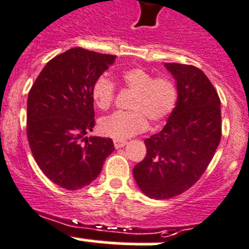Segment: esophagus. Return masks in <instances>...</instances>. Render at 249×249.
I'll return each mask as SVG.
<instances>
[{
  "label": "esophagus",
  "instance_id": "34e87169",
  "mask_svg": "<svg viewBox=\"0 0 249 249\" xmlns=\"http://www.w3.org/2000/svg\"><path fill=\"white\" fill-rule=\"evenodd\" d=\"M113 144H115V148H116V149H118V148H122V147H124V145L127 144V142H126V141L115 140V141H113Z\"/></svg>",
  "mask_w": 249,
  "mask_h": 249
}]
</instances>
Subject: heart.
<instances>
[{
	"instance_id": "heart-1",
	"label": "heart",
	"mask_w": 249,
	"mask_h": 249,
	"mask_svg": "<svg viewBox=\"0 0 249 249\" xmlns=\"http://www.w3.org/2000/svg\"><path fill=\"white\" fill-rule=\"evenodd\" d=\"M123 85L134 91L129 112H116L104 117L99 129L104 136L115 140H127L144 131L147 120L157 123L170 115L178 99L175 83L168 76L153 77L143 68H129L121 74ZM115 84L101 75L92 84L91 95L100 109H108L115 99Z\"/></svg>"
}]
</instances>
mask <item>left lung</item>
Returning a JSON list of instances; mask_svg holds the SVG:
<instances>
[{
  "instance_id": "8db88e82",
  "label": "left lung",
  "mask_w": 249,
  "mask_h": 249,
  "mask_svg": "<svg viewBox=\"0 0 249 249\" xmlns=\"http://www.w3.org/2000/svg\"><path fill=\"white\" fill-rule=\"evenodd\" d=\"M178 99L165 126L144 141L147 154L133 168L143 194L156 200L180 195L200 179L221 140V102L206 75L193 65L164 63Z\"/></svg>"
}]
</instances>
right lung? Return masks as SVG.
Listing matches in <instances>:
<instances>
[{"label": "right lung", "instance_id": "obj_1", "mask_svg": "<svg viewBox=\"0 0 249 249\" xmlns=\"http://www.w3.org/2000/svg\"><path fill=\"white\" fill-rule=\"evenodd\" d=\"M115 59L71 48L48 61L29 91V147L42 172L61 188L79 190L91 184L115 150L111 138L85 137L95 126L92 84Z\"/></svg>", "mask_w": 249, "mask_h": 249}]
</instances>
